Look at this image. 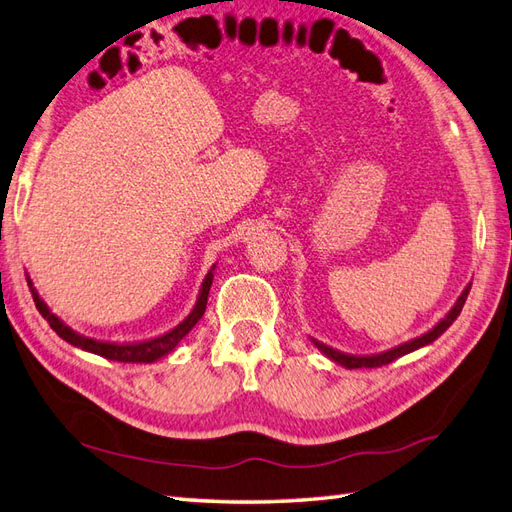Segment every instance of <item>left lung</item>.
<instances>
[{"mask_svg":"<svg viewBox=\"0 0 512 512\" xmlns=\"http://www.w3.org/2000/svg\"><path fill=\"white\" fill-rule=\"evenodd\" d=\"M469 290H471V283L465 285V290H463L461 296H458L454 307H452L448 313H445V316H443L435 326H432V329H430L428 333L419 335V337L411 339V342H404V344H400V346H396V348H391V350L378 352V355H348V352L335 350V348H331V346H326V344L318 342V339H313V337H311V342H313V346H316V348L322 352L324 357H329L331 361L339 363V365H342V368H346V370L381 368V365H387V363L396 361V359H400V357H404V355H409V352H413V350H419V348H424V346L432 344L437 337H441L445 331H448L450 324L458 318V313L463 311V305H465Z\"/></svg>","mask_w":512,"mask_h":512,"instance_id":"left-lung-1","label":"left lung"}]
</instances>
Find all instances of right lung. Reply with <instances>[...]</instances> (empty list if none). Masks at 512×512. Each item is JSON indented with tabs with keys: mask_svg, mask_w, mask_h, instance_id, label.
<instances>
[{
	"mask_svg": "<svg viewBox=\"0 0 512 512\" xmlns=\"http://www.w3.org/2000/svg\"><path fill=\"white\" fill-rule=\"evenodd\" d=\"M214 270L216 264L209 268V272L205 274V279L201 283V290H199V298H196V305L192 307V311L188 313V318L179 322L175 329H170L168 333L160 335V337H153L147 339V342H136V344H114V342H99V339H90L86 335H80L77 331H73L71 326L64 324L56 313H51V309L47 307L45 300L38 296L36 287L32 283V279L28 277V285H30V292L32 298L36 303V309L41 311V316L49 322L51 329H54L64 342H69L75 348H82L86 352H93V355H99L103 359H110V361H121V363H153L157 359L166 357L168 352H173L183 337H186L192 329L194 324L203 318L205 307H207V296H209V287H212L214 281Z\"/></svg>",
	"mask_w": 512,
	"mask_h": 512,
	"instance_id": "obj_1",
	"label": "right lung"
}]
</instances>
